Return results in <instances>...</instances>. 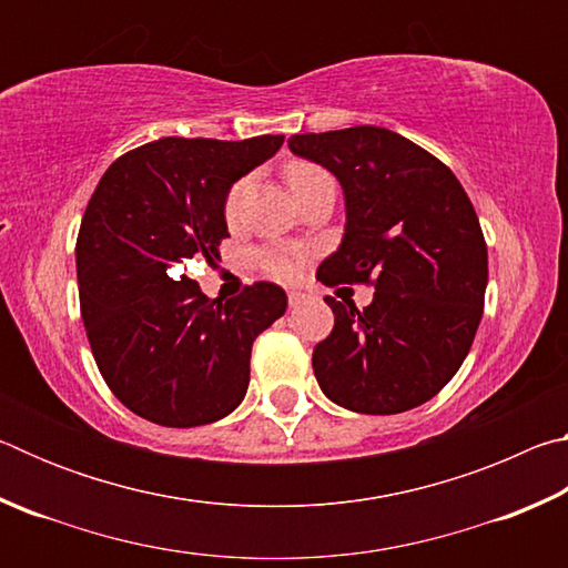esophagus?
Listing matches in <instances>:
<instances>
[{
    "label": "esophagus",
    "mask_w": 568,
    "mask_h": 568,
    "mask_svg": "<svg viewBox=\"0 0 568 568\" xmlns=\"http://www.w3.org/2000/svg\"><path fill=\"white\" fill-rule=\"evenodd\" d=\"M305 301H307V295L301 293V291H291V293H287V303H291V307H297V305L305 303Z\"/></svg>",
    "instance_id": "esophagus-1"
}]
</instances>
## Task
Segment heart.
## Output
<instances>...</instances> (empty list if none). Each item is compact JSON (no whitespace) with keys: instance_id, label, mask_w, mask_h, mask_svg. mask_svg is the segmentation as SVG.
<instances>
[{"instance_id":"b5f03b06","label":"heart","mask_w":568,"mask_h":568,"mask_svg":"<svg viewBox=\"0 0 568 568\" xmlns=\"http://www.w3.org/2000/svg\"><path fill=\"white\" fill-rule=\"evenodd\" d=\"M315 172H321V170L315 165H307V162H291L285 170V180L293 190L301 185V182H305L307 178H313ZM243 195H245V182H237V185H233V190L227 192V200H225L227 220L237 217ZM257 261H261V267L267 275L275 277V281H281V283H291V281H295L297 273H301V261H297L295 250L285 247V245H273V247L261 250Z\"/></svg>"}]
</instances>
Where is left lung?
Returning <instances> with one entry per match:
<instances>
[{"instance_id":"left-lung-1","label":"left lung","mask_w":568,"mask_h":568,"mask_svg":"<svg viewBox=\"0 0 568 568\" xmlns=\"http://www.w3.org/2000/svg\"><path fill=\"white\" fill-rule=\"evenodd\" d=\"M287 148L343 187V240L321 281L376 287L363 311L325 297L335 325L313 351L321 390L368 416L420 406L456 376L484 315L488 253L466 190L430 152L373 124L293 134Z\"/></svg>"}]
</instances>
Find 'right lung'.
<instances>
[{
    "label": "right lung",
    "instance_id": "right-lung-1",
    "mask_svg": "<svg viewBox=\"0 0 568 568\" xmlns=\"http://www.w3.org/2000/svg\"><path fill=\"white\" fill-rule=\"evenodd\" d=\"M283 140L160 138L112 162L94 190L77 237L82 321L104 383L140 418L192 428L243 403L253 341L287 295L255 283L213 301L180 265L217 255L230 187Z\"/></svg>",
    "mask_w": 568,
    "mask_h": 568
}]
</instances>
